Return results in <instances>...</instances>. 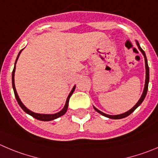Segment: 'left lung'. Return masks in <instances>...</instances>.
<instances>
[{
  "label": "left lung",
  "instance_id": "1",
  "mask_svg": "<svg viewBox=\"0 0 158 158\" xmlns=\"http://www.w3.org/2000/svg\"><path fill=\"white\" fill-rule=\"evenodd\" d=\"M136 45H137L138 48H139V50H140V52H142L143 55L144 60H145L146 80H145V85H144V89H143V91L142 95H141V97H140V98H139V100L138 101V102L136 103V104L135 105V106H133V107L132 108V109H130V110H129L128 112H125V113L120 114V115H108V114H106V113H104V112H101L100 110H98V109H96L95 107H94V110H95L96 112H98V113H100L101 115H104V116L107 117V118H112V119H119V118H125V117L128 116V115H130V114H131L132 112H133V111H134L135 109H136V108L138 107V106H140V104L143 102V101L144 100V98H145L146 95H147V93H148V84H149V67H148V60H147V56H146L145 52H144V51L142 49H141V47H140V46H139V43H138V42H136Z\"/></svg>",
  "mask_w": 158,
  "mask_h": 158
}]
</instances>
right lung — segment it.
<instances>
[{
  "label": "right lung",
  "mask_w": 158,
  "mask_h": 158,
  "mask_svg": "<svg viewBox=\"0 0 158 158\" xmlns=\"http://www.w3.org/2000/svg\"><path fill=\"white\" fill-rule=\"evenodd\" d=\"M22 49L20 51V52H19V55H18L17 59H16L15 63L14 69H13V71H12V87H13V90H14V92H15V96L16 100H17V102H18V103H19V106H20V107L22 108V109H23V110L25 111V112H26V113H28V115H31V116L34 117V118H36V119L41 120V121H51V120L56 119V118H59V117L62 116V115H64V114L66 113V112H67V108H68L69 100H70V96L72 95L73 92V91H74L75 87H76V86L73 87V89L71 90L70 93V94H69L68 97H67V101H66L65 106H64V109H63L62 110L60 111V112H57V113H55V114H39V113H35V112H31V111H30L29 109H27V108L25 107V106H24L23 103H22V102H21L20 98H19V95H18L17 91H16L15 85V64H16V63H17L18 59H19V55H20V53H21V52H22Z\"/></svg>",
  "instance_id": "obj_1"
}]
</instances>
